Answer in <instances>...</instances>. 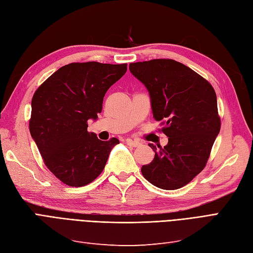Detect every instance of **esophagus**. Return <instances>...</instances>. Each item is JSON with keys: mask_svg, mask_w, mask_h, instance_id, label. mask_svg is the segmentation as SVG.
<instances>
[{"mask_svg": "<svg viewBox=\"0 0 253 253\" xmlns=\"http://www.w3.org/2000/svg\"><path fill=\"white\" fill-rule=\"evenodd\" d=\"M126 144H127V146H131V147H138V146H140L139 141L132 140V139H127L126 140Z\"/></svg>", "mask_w": 253, "mask_h": 253, "instance_id": "esophagus-1", "label": "esophagus"}]
</instances>
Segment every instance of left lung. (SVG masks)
I'll use <instances>...</instances> for the list:
<instances>
[{"label":"left lung","mask_w":253,"mask_h":253,"mask_svg":"<svg viewBox=\"0 0 253 253\" xmlns=\"http://www.w3.org/2000/svg\"><path fill=\"white\" fill-rule=\"evenodd\" d=\"M131 73L149 91L153 117L169 144L149 146L155 159L141 174L153 186L176 190L204 169L220 132L217 95L207 80L171 59L131 63Z\"/></svg>","instance_id":"left-lung-1"}]
</instances>
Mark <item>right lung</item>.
I'll list each match as a JSON object with an SVG mask.
<instances>
[{
	"label": "right lung",
	"mask_w": 253,
	"mask_h": 253,
	"mask_svg": "<svg viewBox=\"0 0 253 253\" xmlns=\"http://www.w3.org/2000/svg\"><path fill=\"white\" fill-rule=\"evenodd\" d=\"M125 64L74 62L54 72L32 97L31 136L48 169L70 187H84L105 168L119 140H101L88 120L102 112L106 91L125 75Z\"/></svg>",
	"instance_id": "right-lung-1"
}]
</instances>
